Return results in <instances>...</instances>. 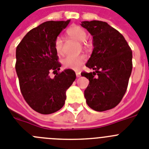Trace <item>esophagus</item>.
Returning a JSON list of instances; mask_svg holds the SVG:
<instances>
[{
  "label": "esophagus",
  "mask_w": 149,
  "mask_h": 149,
  "mask_svg": "<svg viewBox=\"0 0 149 149\" xmlns=\"http://www.w3.org/2000/svg\"><path fill=\"white\" fill-rule=\"evenodd\" d=\"M76 76H77V77H80V72H76Z\"/></svg>",
  "instance_id": "esophagus-1"
}]
</instances>
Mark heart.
I'll use <instances>...</instances> for the list:
<instances>
[{
    "label": "heart",
    "instance_id": "obj_1",
    "mask_svg": "<svg viewBox=\"0 0 149 149\" xmlns=\"http://www.w3.org/2000/svg\"><path fill=\"white\" fill-rule=\"evenodd\" d=\"M67 34L71 38L75 39L79 42H84L87 38V33L86 30L80 26H72L67 30ZM54 49L58 54L63 53V43L62 38L60 36L57 37L54 40ZM86 61L85 55L73 56L69 55L63 60V65L66 69L77 70L81 67Z\"/></svg>",
    "mask_w": 149,
    "mask_h": 149
}]
</instances>
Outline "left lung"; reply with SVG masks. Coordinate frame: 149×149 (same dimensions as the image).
I'll return each instance as SVG.
<instances>
[{"instance_id": "obj_1", "label": "left lung", "mask_w": 149, "mask_h": 149, "mask_svg": "<svg viewBox=\"0 0 149 149\" xmlns=\"http://www.w3.org/2000/svg\"><path fill=\"white\" fill-rule=\"evenodd\" d=\"M93 36L94 49L86 65L95 72H82L89 84L84 97L91 109L109 110L119 104L127 89L132 71V51L124 37L107 23L83 21Z\"/></svg>"}]
</instances>
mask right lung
Segmentation results:
<instances>
[{"label":"right lung","instance_id":"right-lung-1","mask_svg":"<svg viewBox=\"0 0 149 149\" xmlns=\"http://www.w3.org/2000/svg\"><path fill=\"white\" fill-rule=\"evenodd\" d=\"M70 20L46 21L32 29L16 49L15 69L20 91L29 106L37 112L49 114L65 103V91L76 78L72 69L58 72L61 66L54 49V40ZM56 72L51 79L49 72Z\"/></svg>","mask_w":149,"mask_h":149}]
</instances>
